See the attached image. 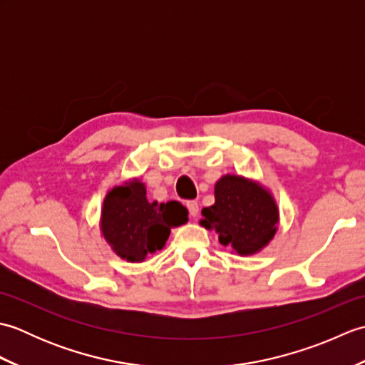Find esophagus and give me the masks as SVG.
Wrapping results in <instances>:
<instances>
[{
    "label": "esophagus",
    "mask_w": 365,
    "mask_h": 365,
    "mask_svg": "<svg viewBox=\"0 0 365 365\" xmlns=\"http://www.w3.org/2000/svg\"><path fill=\"white\" fill-rule=\"evenodd\" d=\"M187 208H188V212H190V216H192V218H196L197 213H199V204L196 202V200H188Z\"/></svg>",
    "instance_id": "esophagus-1"
}]
</instances>
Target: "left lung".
<instances>
[{
	"mask_svg": "<svg viewBox=\"0 0 365 365\" xmlns=\"http://www.w3.org/2000/svg\"><path fill=\"white\" fill-rule=\"evenodd\" d=\"M200 226L238 255H254L274 238L279 208L269 190L243 175L226 174L215 183V204L202 210Z\"/></svg>",
	"mask_w": 365,
	"mask_h": 365,
	"instance_id": "1",
	"label": "left lung"
}]
</instances>
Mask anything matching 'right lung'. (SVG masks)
Segmentation results:
<instances>
[{
  "instance_id": "right-lung-1",
  "label": "right lung",
  "mask_w": 365,
  "mask_h": 365,
  "mask_svg": "<svg viewBox=\"0 0 365 365\" xmlns=\"http://www.w3.org/2000/svg\"><path fill=\"white\" fill-rule=\"evenodd\" d=\"M145 185L130 178L106 192L100 213V232L113 252L131 263L161 251L170 229L188 221V210L177 200L150 202Z\"/></svg>"
}]
</instances>
